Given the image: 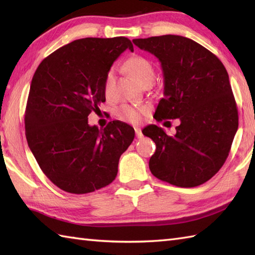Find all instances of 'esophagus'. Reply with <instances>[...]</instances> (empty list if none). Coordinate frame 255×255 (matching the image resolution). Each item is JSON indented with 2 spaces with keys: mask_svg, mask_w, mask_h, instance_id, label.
I'll list each match as a JSON object with an SVG mask.
<instances>
[{
  "mask_svg": "<svg viewBox=\"0 0 255 255\" xmlns=\"http://www.w3.org/2000/svg\"><path fill=\"white\" fill-rule=\"evenodd\" d=\"M134 131H136V136L138 139L142 138V132H141V129L140 128H134Z\"/></svg>",
  "mask_w": 255,
  "mask_h": 255,
  "instance_id": "obj_1",
  "label": "esophagus"
}]
</instances>
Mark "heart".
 I'll return each mask as SVG.
<instances>
[{
    "label": "heart",
    "instance_id": "b5f03b06",
    "mask_svg": "<svg viewBox=\"0 0 255 255\" xmlns=\"http://www.w3.org/2000/svg\"><path fill=\"white\" fill-rule=\"evenodd\" d=\"M128 72L130 73L133 79L139 82L140 84H143L147 81H152L154 78V69L152 63H151L147 58L142 56L134 55L131 56L125 63ZM114 82V71L110 70L107 72L105 81H104V91L107 92L111 90ZM143 112V108H136L130 105L124 104L118 110V117L123 119L125 122L128 123H138L141 117V113Z\"/></svg>",
    "mask_w": 255,
    "mask_h": 255
}]
</instances>
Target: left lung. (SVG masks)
<instances>
[{"instance_id": "1", "label": "left lung", "mask_w": 255, "mask_h": 255, "mask_svg": "<svg viewBox=\"0 0 255 255\" xmlns=\"http://www.w3.org/2000/svg\"><path fill=\"white\" fill-rule=\"evenodd\" d=\"M132 42L161 62L164 96L153 117L180 122L173 136L156 125L142 130L156 145L150 171L178 187L202 185L224 165L239 125L228 72L213 52L186 37L164 35Z\"/></svg>"}]
</instances>
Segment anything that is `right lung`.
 Wrapping results in <instances>:
<instances>
[{
	"instance_id": "add662e5",
	"label": "right lung",
	"mask_w": 255,
	"mask_h": 255,
	"mask_svg": "<svg viewBox=\"0 0 255 255\" xmlns=\"http://www.w3.org/2000/svg\"><path fill=\"white\" fill-rule=\"evenodd\" d=\"M126 49L133 51L126 37L82 38L45 58L32 77L26 139L41 171L64 192L86 194L111 184L134 138L126 123L99 129L88 121L105 102V77Z\"/></svg>"
}]
</instances>
